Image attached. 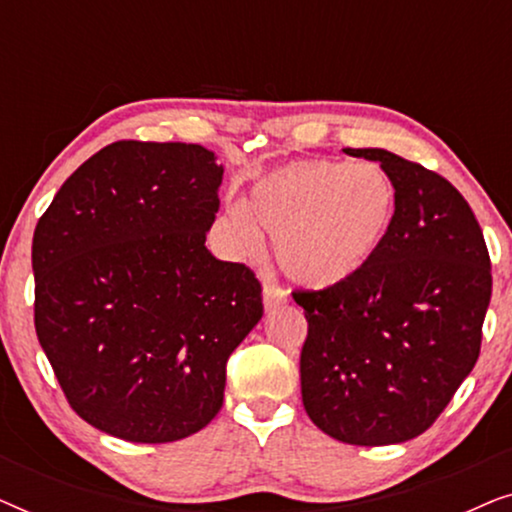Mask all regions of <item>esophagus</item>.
Instances as JSON below:
<instances>
[{
  "mask_svg": "<svg viewBox=\"0 0 512 512\" xmlns=\"http://www.w3.org/2000/svg\"><path fill=\"white\" fill-rule=\"evenodd\" d=\"M263 303L265 310H277L279 305L286 303V291L272 282H263Z\"/></svg>",
  "mask_w": 512,
  "mask_h": 512,
  "instance_id": "34e87169",
  "label": "esophagus"
}]
</instances>
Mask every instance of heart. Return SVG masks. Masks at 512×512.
<instances>
[{"instance_id":"1","label":"heart","mask_w":512,"mask_h":512,"mask_svg":"<svg viewBox=\"0 0 512 512\" xmlns=\"http://www.w3.org/2000/svg\"><path fill=\"white\" fill-rule=\"evenodd\" d=\"M401 193L380 165L296 160L265 174L251 191V212L233 205L223 228L242 254L275 240L279 268L310 291L340 289L363 275L394 233Z\"/></svg>"}]
</instances>
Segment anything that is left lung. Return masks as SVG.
<instances>
[{"mask_svg": "<svg viewBox=\"0 0 512 512\" xmlns=\"http://www.w3.org/2000/svg\"><path fill=\"white\" fill-rule=\"evenodd\" d=\"M345 153L391 174L401 212L354 282L293 291L307 319L303 405L342 443H405L436 422L478 361L492 263L480 223L445 177L384 149Z\"/></svg>", "mask_w": 512, "mask_h": 512, "instance_id": "left-lung-1", "label": "left lung"}]
</instances>
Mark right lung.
Segmentation results:
<instances>
[{"instance_id": "add662e5", "label": "right lung", "mask_w": 512, "mask_h": 512, "mask_svg": "<svg viewBox=\"0 0 512 512\" xmlns=\"http://www.w3.org/2000/svg\"><path fill=\"white\" fill-rule=\"evenodd\" d=\"M223 167L200 144L123 139L88 158L34 228V328L67 403L130 443L216 417L261 282L205 247Z\"/></svg>"}]
</instances>
